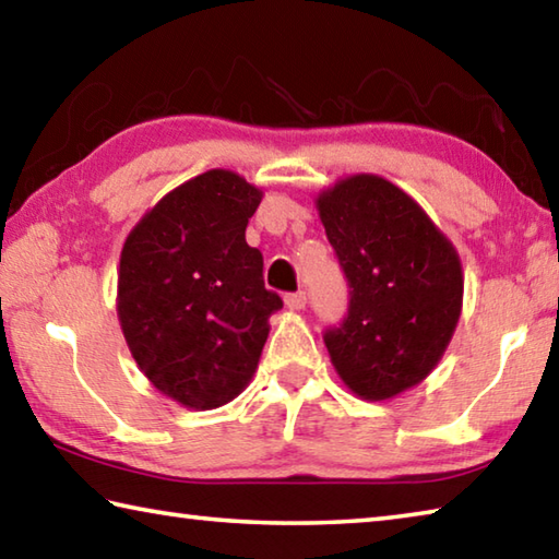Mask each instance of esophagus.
I'll use <instances>...</instances> for the list:
<instances>
[{"label":"esophagus","instance_id":"esophagus-1","mask_svg":"<svg viewBox=\"0 0 559 559\" xmlns=\"http://www.w3.org/2000/svg\"><path fill=\"white\" fill-rule=\"evenodd\" d=\"M283 300H286L288 310H302V308H306V302H308V296L302 290H298V293H288V296Z\"/></svg>","mask_w":559,"mask_h":559}]
</instances>
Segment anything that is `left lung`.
<instances>
[{"label": "left lung", "instance_id": "8db88e82", "mask_svg": "<svg viewBox=\"0 0 559 559\" xmlns=\"http://www.w3.org/2000/svg\"><path fill=\"white\" fill-rule=\"evenodd\" d=\"M349 281V312L324 334L334 371L364 401H389L438 367L462 314L464 273L448 235L408 192L373 174L314 198Z\"/></svg>", "mask_w": 559, "mask_h": 559}]
</instances>
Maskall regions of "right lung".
I'll list each match as a JSON object with an SVG mask.
<instances>
[{"mask_svg":"<svg viewBox=\"0 0 559 559\" xmlns=\"http://www.w3.org/2000/svg\"><path fill=\"white\" fill-rule=\"evenodd\" d=\"M263 190L212 168L166 192L121 247L117 318L156 391L188 411L219 408L257 373L269 318L283 308L247 245Z\"/></svg>","mask_w":559,"mask_h":559,"instance_id":"1","label":"right lung"}]
</instances>
